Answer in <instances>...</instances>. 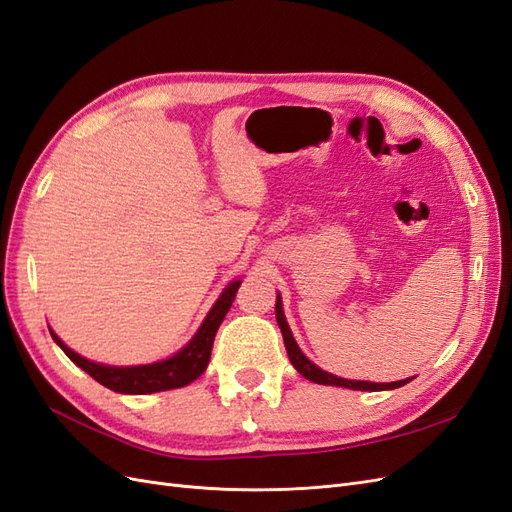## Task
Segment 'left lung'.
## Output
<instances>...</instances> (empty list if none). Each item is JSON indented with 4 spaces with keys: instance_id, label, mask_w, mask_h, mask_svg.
Wrapping results in <instances>:
<instances>
[{
    "instance_id": "8db88e82",
    "label": "left lung",
    "mask_w": 512,
    "mask_h": 512,
    "mask_svg": "<svg viewBox=\"0 0 512 512\" xmlns=\"http://www.w3.org/2000/svg\"><path fill=\"white\" fill-rule=\"evenodd\" d=\"M275 318H277V324H280V329H282L284 346H286V352H288V359H290L292 367L297 369L299 374L307 380H312L316 384H327V386H344V389H352V391H391V389H399V386H404L410 380H414V378H406V380H397V382H367V380H348V378L333 376V374H329V371H324L316 363L309 361L307 356L301 352L299 344L294 342L292 331H290L286 316H284L280 294H277V299H275Z\"/></svg>"
}]
</instances>
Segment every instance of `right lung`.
Here are the masks:
<instances>
[{
  "instance_id": "obj_1",
  "label": "right lung",
  "mask_w": 512,
  "mask_h": 512,
  "mask_svg": "<svg viewBox=\"0 0 512 512\" xmlns=\"http://www.w3.org/2000/svg\"><path fill=\"white\" fill-rule=\"evenodd\" d=\"M239 286H241V280H232L222 290L218 301L213 303L209 314L205 316L203 324H200L190 342L173 356H168V359L156 361V363L119 367V365H104V363L89 361L85 356L76 354L72 348H68L64 342H61L51 327L49 331H51V337L55 339V344L66 352V356L74 365H79L96 382H100L102 386H106V389H111L115 393L149 395V393H160L170 389H181V386L194 382L200 374H205L211 359L215 333H218L232 301H235Z\"/></svg>"
}]
</instances>
